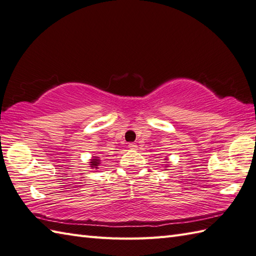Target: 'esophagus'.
<instances>
[{"mask_svg":"<svg viewBox=\"0 0 256 256\" xmlns=\"http://www.w3.org/2000/svg\"><path fill=\"white\" fill-rule=\"evenodd\" d=\"M128 147H129V149L136 150V149H137V144H134V142H130V144H128Z\"/></svg>","mask_w":256,"mask_h":256,"instance_id":"esophagus-1","label":"esophagus"}]
</instances>
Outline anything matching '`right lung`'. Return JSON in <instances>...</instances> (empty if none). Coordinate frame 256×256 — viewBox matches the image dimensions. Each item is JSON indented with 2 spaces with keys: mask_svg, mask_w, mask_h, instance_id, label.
Instances as JSON below:
<instances>
[{
  "mask_svg": "<svg viewBox=\"0 0 256 256\" xmlns=\"http://www.w3.org/2000/svg\"><path fill=\"white\" fill-rule=\"evenodd\" d=\"M90 164H92V168H98V164H99V159H92V161H90Z\"/></svg>",
  "mask_w": 256,
  "mask_h": 256,
  "instance_id": "right-lung-1",
  "label": "right lung"
}]
</instances>
